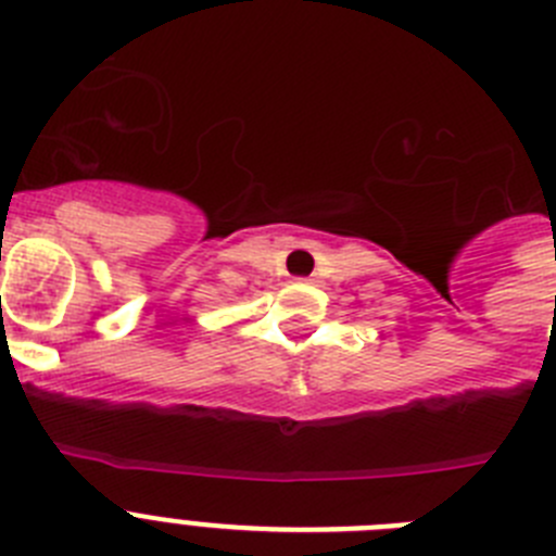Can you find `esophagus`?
Instances as JSON below:
<instances>
[{"label":"esophagus","instance_id":"1","mask_svg":"<svg viewBox=\"0 0 556 556\" xmlns=\"http://www.w3.org/2000/svg\"><path fill=\"white\" fill-rule=\"evenodd\" d=\"M306 281H308V283H312V281H314V278H306Z\"/></svg>","mask_w":556,"mask_h":556}]
</instances>
